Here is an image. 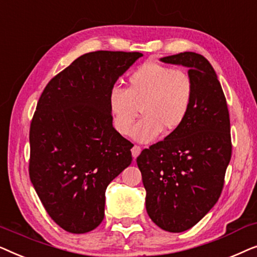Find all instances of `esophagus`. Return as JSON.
Returning a JSON list of instances; mask_svg holds the SVG:
<instances>
[{"instance_id":"obj_1","label":"esophagus","mask_w":257,"mask_h":257,"mask_svg":"<svg viewBox=\"0 0 257 257\" xmlns=\"http://www.w3.org/2000/svg\"><path fill=\"white\" fill-rule=\"evenodd\" d=\"M131 152H132V156H133V158H136L139 156L140 154V152H142V147L140 146H138V145H135L132 147V150H131Z\"/></svg>"}]
</instances>
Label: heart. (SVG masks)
Listing matches in <instances>:
<instances>
[{
    "mask_svg": "<svg viewBox=\"0 0 257 257\" xmlns=\"http://www.w3.org/2000/svg\"><path fill=\"white\" fill-rule=\"evenodd\" d=\"M194 80L187 71L146 62L128 75L127 89L113 86L107 96L112 121L122 136L128 135L142 108L144 117L131 132L140 143L157 139L164 130L180 128L194 100Z\"/></svg>",
    "mask_w": 257,
    "mask_h": 257,
    "instance_id": "heart-1",
    "label": "heart"
}]
</instances>
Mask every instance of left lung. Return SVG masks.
Masks as SVG:
<instances>
[{"instance_id":"left-lung-1","label":"left lung","mask_w":257,"mask_h":257,"mask_svg":"<svg viewBox=\"0 0 257 257\" xmlns=\"http://www.w3.org/2000/svg\"><path fill=\"white\" fill-rule=\"evenodd\" d=\"M160 61L187 66L194 100L184 125L143 150L137 164L151 220L181 233L195 226L222 192L231 157L229 112L216 73L202 55L180 52Z\"/></svg>"}]
</instances>
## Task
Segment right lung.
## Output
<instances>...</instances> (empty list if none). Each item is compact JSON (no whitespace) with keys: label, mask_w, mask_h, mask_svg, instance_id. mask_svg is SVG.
Masks as SVG:
<instances>
[{"label":"right lung","mask_w":257,"mask_h":257,"mask_svg":"<svg viewBox=\"0 0 257 257\" xmlns=\"http://www.w3.org/2000/svg\"><path fill=\"white\" fill-rule=\"evenodd\" d=\"M143 54L94 51L42 92L30 124L29 175L49 216L73 234L104 219L105 191L132 161L133 144L112 125L107 96Z\"/></svg>","instance_id":"add662e5"}]
</instances>
